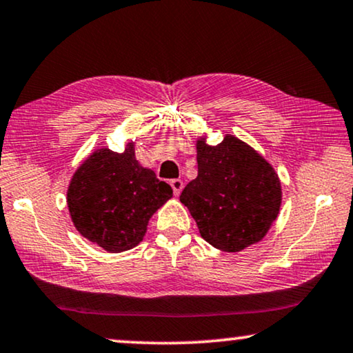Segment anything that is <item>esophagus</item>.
<instances>
[{
    "instance_id": "1",
    "label": "esophagus",
    "mask_w": 353,
    "mask_h": 353,
    "mask_svg": "<svg viewBox=\"0 0 353 353\" xmlns=\"http://www.w3.org/2000/svg\"><path fill=\"white\" fill-rule=\"evenodd\" d=\"M170 186L173 189V194H175V196H180L181 191H183V186H185V183H183L180 178H175V180H170Z\"/></svg>"
}]
</instances>
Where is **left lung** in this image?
<instances>
[{
	"mask_svg": "<svg viewBox=\"0 0 353 353\" xmlns=\"http://www.w3.org/2000/svg\"><path fill=\"white\" fill-rule=\"evenodd\" d=\"M197 178L180 201L199 232L223 252H240L268 234L282 203L274 168L247 143L226 135L216 146L197 141Z\"/></svg>",
	"mask_w": 353,
	"mask_h": 353,
	"instance_id": "8db88e82",
	"label": "left lung"
}]
</instances>
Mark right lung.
<instances>
[{
  "instance_id": "obj_1",
  "label": "right lung",
  "mask_w": 353,
  "mask_h": 353,
  "mask_svg": "<svg viewBox=\"0 0 353 353\" xmlns=\"http://www.w3.org/2000/svg\"><path fill=\"white\" fill-rule=\"evenodd\" d=\"M172 188L135 159L108 148L90 154L71 178L66 202L81 236L119 253L141 242L150 218L172 197Z\"/></svg>"
}]
</instances>
